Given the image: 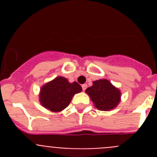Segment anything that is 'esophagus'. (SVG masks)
I'll return each mask as SVG.
<instances>
[{"mask_svg":"<svg viewBox=\"0 0 157 157\" xmlns=\"http://www.w3.org/2000/svg\"><path fill=\"white\" fill-rule=\"evenodd\" d=\"M82 88L83 90H86L87 88V85L86 84H83V85H82Z\"/></svg>","mask_w":157,"mask_h":157,"instance_id":"esophagus-1","label":"esophagus"}]
</instances>
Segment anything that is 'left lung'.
Listing matches in <instances>:
<instances>
[{"label": "left lung", "instance_id": "left-lung-1", "mask_svg": "<svg viewBox=\"0 0 157 157\" xmlns=\"http://www.w3.org/2000/svg\"><path fill=\"white\" fill-rule=\"evenodd\" d=\"M94 106L101 111H109L115 109L120 101L121 93L107 79L93 82V86L86 90Z\"/></svg>", "mask_w": 157, "mask_h": 157}]
</instances>
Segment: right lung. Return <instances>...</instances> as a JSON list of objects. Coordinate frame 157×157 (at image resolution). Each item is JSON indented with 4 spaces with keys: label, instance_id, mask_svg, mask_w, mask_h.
I'll return each mask as SVG.
<instances>
[{
    "label": "right lung",
    "instance_id": "add662e5",
    "mask_svg": "<svg viewBox=\"0 0 157 157\" xmlns=\"http://www.w3.org/2000/svg\"><path fill=\"white\" fill-rule=\"evenodd\" d=\"M81 91L78 82L71 83L66 78L58 76L41 87L40 103L51 112H59L68 106L75 94Z\"/></svg>",
    "mask_w": 157,
    "mask_h": 157
}]
</instances>
